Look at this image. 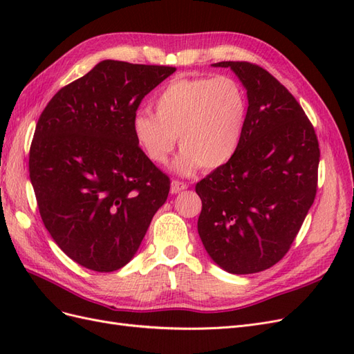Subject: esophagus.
<instances>
[{
	"instance_id": "1",
	"label": "esophagus",
	"mask_w": 354,
	"mask_h": 354,
	"mask_svg": "<svg viewBox=\"0 0 354 354\" xmlns=\"http://www.w3.org/2000/svg\"><path fill=\"white\" fill-rule=\"evenodd\" d=\"M189 185L183 183V181H178V180H173L171 181V194H180V192H183L185 189H187Z\"/></svg>"
}]
</instances>
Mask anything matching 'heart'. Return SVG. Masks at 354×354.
Segmentation results:
<instances>
[{
	"label": "heart",
	"mask_w": 354,
	"mask_h": 354,
	"mask_svg": "<svg viewBox=\"0 0 354 354\" xmlns=\"http://www.w3.org/2000/svg\"><path fill=\"white\" fill-rule=\"evenodd\" d=\"M153 108L155 115H134L136 142L152 162L165 164L178 137L181 152L173 168L190 174L230 160L241 143L248 100L232 77H183L165 85Z\"/></svg>",
	"instance_id": "1"
}]
</instances>
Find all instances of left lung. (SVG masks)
<instances>
[{
    "instance_id": "obj_1",
    "label": "left lung",
    "mask_w": 354,
    "mask_h": 354,
    "mask_svg": "<svg viewBox=\"0 0 354 354\" xmlns=\"http://www.w3.org/2000/svg\"><path fill=\"white\" fill-rule=\"evenodd\" d=\"M246 88L241 143L196 185L198 233L233 274L263 272L291 248L317 190L319 142L303 108L272 73L250 62H218Z\"/></svg>"
}]
</instances>
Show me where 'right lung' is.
Returning <instances> with one entry per match:
<instances>
[{"label": "right lung", "instance_id": "1", "mask_svg": "<svg viewBox=\"0 0 354 354\" xmlns=\"http://www.w3.org/2000/svg\"><path fill=\"white\" fill-rule=\"evenodd\" d=\"M174 72L103 60L53 95L37 122L29 177L42 223L90 270L130 261L168 198L169 178L136 142L133 118Z\"/></svg>", "mask_w": 354, "mask_h": 354}]
</instances>
